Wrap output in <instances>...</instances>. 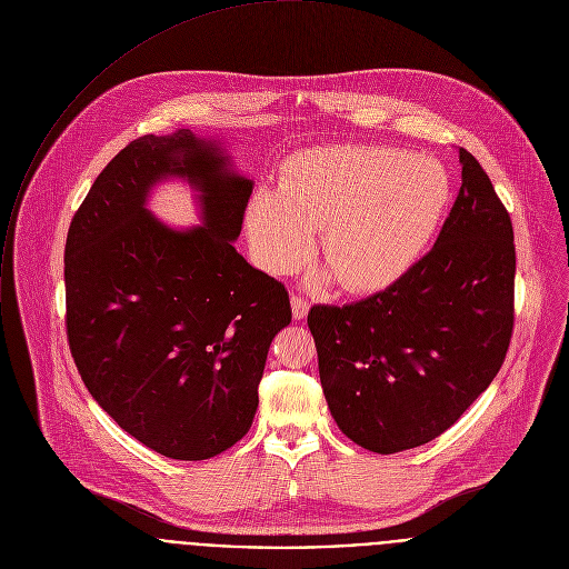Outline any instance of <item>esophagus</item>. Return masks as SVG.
I'll return each instance as SVG.
<instances>
[{"label": "esophagus", "mask_w": 569, "mask_h": 569, "mask_svg": "<svg viewBox=\"0 0 569 569\" xmlns=\"http://www.w3.org/2000/svg\"><path fill=\"white\" fill-rule=\"evenodd\" d=\"M290 303H292V317L297 319V321H301V319H306V315H308V301L301 297V295H292V299H290Z\"/></svg>", "instance_id": "esophagus-1"}]
</instances>
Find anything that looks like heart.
<instances>
[{
	"label": "heart",
	"instance_id": "b5f03b06",
	"mask_svg": "<svg viewBox=\"0 0 569 569\" xmlns=\"http://www.w3.org/2000/svg\"><path fill=\"white\" fill-rule=\"evenodd\" d=\"M452 201L441 161L390 146L310 148L290 159L283 183L261 186L248 206L250 243L268 272L301 266L321 228L323 279L379 292L406 277L435 241Z\"/></svg>",
	"mask_w": 569,
	"mask_h": 569
}]
</instances>
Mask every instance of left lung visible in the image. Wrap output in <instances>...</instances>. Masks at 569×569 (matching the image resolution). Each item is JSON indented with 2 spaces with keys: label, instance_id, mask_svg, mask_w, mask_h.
I'll list each match as a JSON object with an SVG mask.
<instances>
[{
  "label": "left lung",
  "instance_id": "1",
  "mask_svg": "<svg viewBox=\"0 0 569 569\" xmlns=\"http://www.w3.org/2000/svg\"><path fill=\"white\" fill-rule=\"evenodd\" d=\"M461 190L435 248L350 306H312L308 328L339 430L395 455L423 446L479 399L515 328V230L481 163L459 148Z\"/></svg>",
  "mask_w": 569,
  "mask_h": 569
}]
</instances>
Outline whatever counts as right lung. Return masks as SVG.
<instances>
[{"instance_id":"add662e5","label":"right lung","mask_w":569,"mask_h":569,"mask_svg":"<svg viewBox=\"0 0 569 569\" xmlns=\"http://www.w3.org/2000/svg\"><path fill=\"white\" fill-rule=\"evenodd\" d=\"M226 150L181 128L130 141L74 212L66 250V332L92 399L146 448L203 461L252 426L288 290L232 246L252 181ZM181 176L200 190L203 227L174 231L144 208Z\"/></svg>"}]
</instances>
